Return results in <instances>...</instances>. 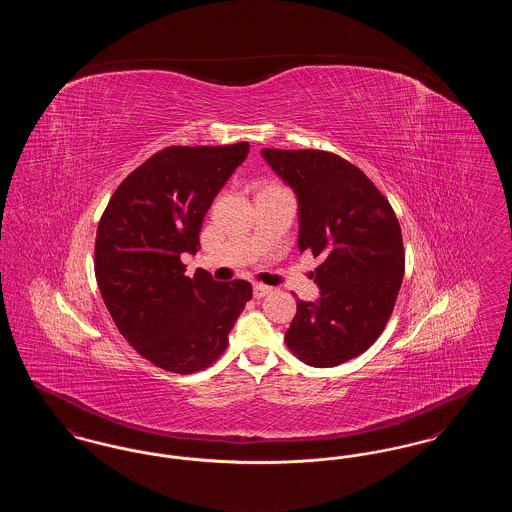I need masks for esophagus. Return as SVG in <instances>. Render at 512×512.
<instances>
[{"mask_svg":"<svg viewBox=\"0 0 512 512\" xmlns=\"http://www.w3.org/2000/svg\"><path fill=\"white\" fill-rule=\"evenodd\" d=\"M272 288H268L265 284H255L253 286V295H255V299H261V297H265L267 293H270Z\"/></svg>","mask_w":512,"mask_h":512,"instance_id":"1","label":"esophagus"}]
</instances>
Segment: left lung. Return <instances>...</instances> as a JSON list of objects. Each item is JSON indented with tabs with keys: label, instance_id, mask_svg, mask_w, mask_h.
Wrapping results in <instances>:
<instances>
[{
	"label": "left lung",
	"instance_id": "obj_1",
	"mask_svg": "<svg viewBox=\"0 0 512 512\" xmlns=\"http://www.w3.org/2000/svg\"><path fill=\"white\" fill-rule=\"evenodd\" d=\"M297 195L299 251L322 257L317 303L297 301L286 345L305 365L338 366L380 338L403 282L401 226L365 172L320 149H263Z\"/></svg>",
	"mask_w": 512,
	"mask_h": 512
}]
</instances>
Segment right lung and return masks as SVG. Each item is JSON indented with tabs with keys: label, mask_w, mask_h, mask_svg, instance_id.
<instances>
[{
	"label": "right lung",
	"mask_w": 512,
	"mask_h": 512,
	"mask_svg": "<svg viewBox=\"0 0 512 512\" xmlns=\"http://www.w3.org/2000/svg\"><path fill=\"white\" fill-rule=\"evenodd\" d=\"M247 153V142L165 147L122 180L99 219L103 303L124 340L163 370L213 365L253 295L249 282H217L203 268L190 278L180 259L201 247L203 217Z\"/></svg>",
	"instance_id": "add662e5"
}]
</instances>
